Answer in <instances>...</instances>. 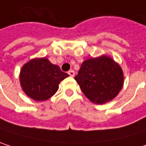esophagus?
<instances>
[{"mask_svg": "<svg viewBox=\"0 0 146 146\" xmlns=\"http://www.w3.org/2000/svg\"><path fill=\"white\" fill-rule=\"evenodd\" d=\"M68 74H69L71 77H74L75 73H74V71H73V70H70V71H68Z\"/></svg>", "mask_w": 146, "mask_h": 146, "instance_id": "obj_1", "label": "esophagus"}]
</instances>
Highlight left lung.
<instances>
[{"instance_id": "obj_1", "label": "left lung", "mask_w": 146, "mask_h": 146, "mask_svg": "<svg viewBox=\"0 0 146 146\" xmlns=\"http://www.w3.org/2000/svg\"><path fill=\"white\" fill-rule=\"evenodd\" d=\"M74 79L84 96L99 105L112 101L124 82L122 68L106 55L84 61Z\"/></svg>"}]
</instances>
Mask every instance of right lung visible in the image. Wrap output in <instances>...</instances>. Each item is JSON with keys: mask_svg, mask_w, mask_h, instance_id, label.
<instances>
[{"mask_svg": "<svg viewBox=\"0 0 146 146\" xmlns=\"http://www.w3.org/2000/svg\"><path fill=\"white\" fill-rule=\"evenodd\" d=\"M68 76L61 71L59 66L41 57L31 59L22 67L19 81L27 96L36 102H43L56 94L60 82Z\"/></svg>", "mask_w": 146, "mask_h": 146, "instance_id": "add662e5", "label": "right lung"}]
</instances>
